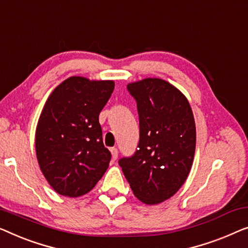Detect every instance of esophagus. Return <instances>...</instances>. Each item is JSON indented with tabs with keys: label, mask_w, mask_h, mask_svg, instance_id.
I'll return each mask as SVG.
<instances>
[{
	"label": "esophagus",
	"mask_w": 248,
	"mask_h": 248,
	"mask_svg": "<svg viewBox=\"0 0 248 248\" xmlns=\"http://www.w3.org/2000/svg\"><path fill=\"white\" fill-rule=\"evenodd\" d=\"M110 151H111V154H112V158L116 160L118 158V149L113 147V148H111Z\"/></svg>",
	"instance_id": "esophagus-1"
}]
</instances>
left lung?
Listing matches in <instances>:
<instances>
[{
	"label": "left lung",
	"mask_w": 248,
	"mask_h": 248,
	"mask_svg": "<svg viewBox=\"0 0 248 248\" xmlns=\"http://www.w3.org/2000/svg\"><path fill=\"white\" fill-rule=\"evenodd\" d=\"M137 103L139 141L135 154L119 159L132 192L146 204L175 194L189 175L195 152V124L189 101L160 78L130 83Z\"/></svg>",
	"instance_id": "1"
}]
</instances>
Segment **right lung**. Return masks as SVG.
Here are the masks:
<instances>
[{
  "instance_id": "right-lung-1",
  "label": "right lung",
  "mask_w": 248,
  "mask_h": 248,
  "mask_svg": "<svg viewBox=\"0 0 248 248\" xmlns=\"http://www.w3.org/2000/svg\"><path fill=\"white\" fill-rule=\"evenodd\" d=\"M113 81L73 76L48 97L36 130L40 170L56 192L76 198L90 192L111 160L99 114L113 92Z\"/></svg>"
}]
</instances>
